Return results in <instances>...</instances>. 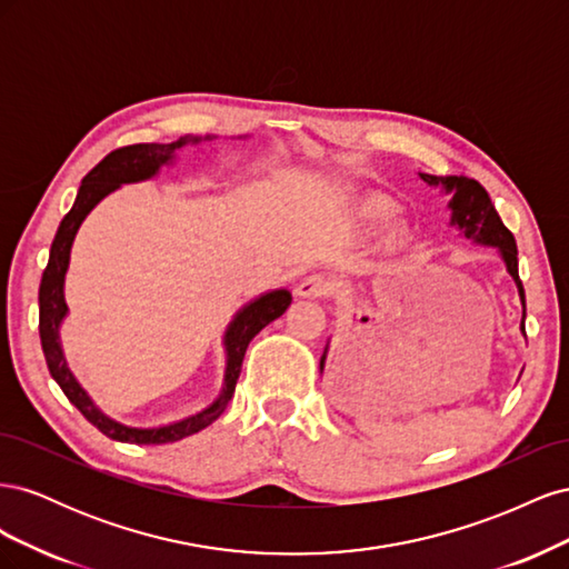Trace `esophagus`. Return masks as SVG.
Wrapping results in <instances>:
<instances>
[{"label":"esophagus","instance_id":"1","mask_svg":"<svg viewBox=\"0 0 569 569\" xmlns=\"http://www.w3.org/2000/svg\"><path fill=\"white\" fill-rule=\"evenodd\" d=\"M332 291V282L325 274H306L297 287V297L301 299H322Z\"/></svg>","mask_w":569,"mask_h":569}]
</instances>
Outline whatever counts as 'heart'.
I'll return each mask as SVG.
<instances>
[{"mask_svg":"<svg viewBox=\"0 0 569 569\" xmlns=\"http://www.w3.org/2000/svg\"><path fill=\"white\" fill-rule=\"evenodd\" d=\"M389 213H391V203L387 199L375 197V199L366 201V216L382 218V216H389Z\"/></svg>","mask_w":569,"mask_h":569,"instance_id":"1","label":"heart"}]
</instances>
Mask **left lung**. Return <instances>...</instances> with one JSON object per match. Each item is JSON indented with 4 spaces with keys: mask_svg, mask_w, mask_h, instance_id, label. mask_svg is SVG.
I'll use <instances>...</instances> for the list:
<instances>
[{
    "mask_svg": "<svg viewBox=\"0 0 569 569\" xmlns=\"http://www.w3.org/2000/svg\"><path fill=\"white\" fill-rule=\"evenodd\" d=\"M420 178L429 184H443L446 192H453V199L449 203L453 211L451 222L462 230L465 237L475 239V242H481V244L498 247V251H501L503 261L508 266V272L512 274L515 284H518L522 308H525V287H522L520 274H518V247H515L512 232L503 226L501 216L496 213L487 189L472 178H456V176L437 178V176H427V173H422ZM525 313H527V308H525ZM522 330H525V316H522ZM322 360H325V356H322Z\"/></svg>",
    "mask_w": 569,
    "mask_h": 569,
    "instance_id": "left-lung-1",
    "label": "left lung"
}]
</instances>
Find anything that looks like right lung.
Segmentation results:
<instances>
[{"instance_id":"obj_1","label":"right lung","mask_w":569,"mask_h":569,"mask_svg":"<svg viewBox=\"0 0 569 569\" xmlns=\"http://www.w3.org/2000/svg\"><path fill=\"white\" fill-rule=\"evenodd\" d=\"M187 142H199V140L197 137H180L178 142H170V144H157V142L130 144L107 153V157L82 178L73 209L66 213V218L61 220V226L57 230L54 242H51L49 263L44 268L42 282H40V341H42V351H44V360L51 377H54L57 385L66 393V399L82 412L84 420L92 422L99 432L107 435L109 439L126 441V443L180 441L184 437L197 435L199 429L209 427L213 420H218L234 393V385L239 380V372H242V360H244L249 341L261 332L268 322L278 320L291 303L289 291L278 289V291H270V295L261 299H256L253 303H249L237 313L226 335L228 370H226V387H222V393L206 410L173 425L157 427V429H137L101 416V412L94 408V403L90 401V396L84 393V389L76 382L71 370L66 368L61 343H59V325L68 311L63 301V278H66L68 258H71V244L80 222L101 199L111 194L113 189H118V184L140 182L157 176V170L173 159L176 149H180Z\"/></svg>"}]
</instances>
